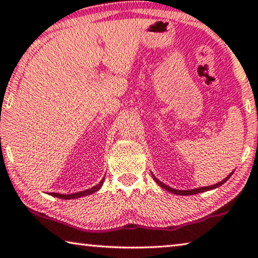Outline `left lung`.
Instances as JSON below:
<instances>
[{"label": "left lung", "instance_id": "obj_1", "mask_svg": "<svg viewBox=\"0 0 258 258\" xmlns=\"http://www.w3.org/2000/svg\"><path fill=\"white\" fill-rule=\"evenodd\" d=\"M233 172H234V171H233ZM233 172H231V173L229 174V175L224 178L223 181L218 182V183H216V184L208 185V186H202V187H197V189H191V190H177V189H173V187L164 184L163 182H160V181L158 180V178H157L152 173H151V175H152V177H154V180H155L157 183H158V185H160L161 187H163V189L167 190V191H169V192H172V194H174V195H178V196H191V195L200 194V192H205V191H209V190L216 189V187L221 186L222 184H224V183L229 180V178L231 177V175H232V174H233Z\"/></svg>", "mask_w": 258, "mask_h": 258}]
</instances>
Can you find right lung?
Instances as JSON below:
<instances>
[{
	"label": "right lung",
	"mask_w": 258,
	"mask_h": 258,
	"mask_svg": "<svg viewBox=\"0 0 258 258\" xmlns=\"http://www.w3.org/2000/svg\"><path fill=\"white\" fill-rule=\"evenodd\" d=\"M103 181H104V177L102 178L101 181L99 182V184L94 185L91 187V189H87L84 191H78L76 194H71V195H61V194H56V192H50L51 196H53V197L56 198H60V199H76V198H80V197H84V196H89L91 194H93V192L98 191L100 187L102 186L103 184Z\"/></svg>",
	"instance_id": "add662e5"
}]
</instances>
